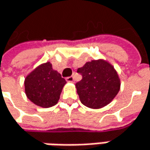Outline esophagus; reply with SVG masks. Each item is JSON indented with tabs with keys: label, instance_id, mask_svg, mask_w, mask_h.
Here are the masks:
<instances>
[{
	"label": "esophagus",
	"instance_id": "34e87169",
	"mask_svg": "<svg viewBox=\"0 0 150 150\" xmlns=\"http://www.w3.org/2000/svg\"><path fill=\"white\" fill-rule=\"evenodd\" d=\"M66 80L67 83H74V78H73V77H72V76H71V77H68V78H67Z\"/></svg>",
	"mask_w": 150,
	"mask_h": 150
}]
</instances>
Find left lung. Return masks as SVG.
Segmentation results:
<instances>
[{
  "instance_id": "1",
  "label": "left lung",
  "mask_w": 150,
  "mask_h": 150,
  "mask_svg": "<svg viewBox=\"0 0 150 150\" xmlns=\"http://www.w3.org/2000/svg\"><path fill=\"white\" fill-rule=\"evenodd\" d=\"M83 79L76 83L81 103L98 109L109 104L120 90V78L112 64L103 59L88 62L78 69Z\"/></svg>"
}]
</instances>
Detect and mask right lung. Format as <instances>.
<instances>
[{"label":"right lung","instance_id":"right-lung-1","mask_svg":"<svg viewBox=\"0 0 150 150\" xmlns=\"http://www.w3.org/2000/svg\"><path fill=\"white\" fill-rule=\"evenodd\" d=\"M66 83L60 73L52 69V63L47 62L26 75L24 81L25 93L37 106L51 108L57 103Z\"/></svg>","mask_w":150,"mask_h":150}]
</instances>
